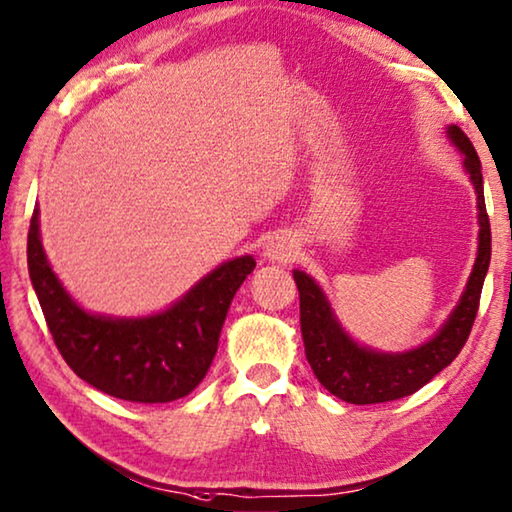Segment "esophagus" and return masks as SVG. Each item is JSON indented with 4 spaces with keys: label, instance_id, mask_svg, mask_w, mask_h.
I'll use <instances>...</instances> for the list:
<instances>
[{
    "label": "esophagus",
    "instance_id": "1",
    "mask_svg": "<svg viewBox=\"0 0 512 512\" xmlns=\"http://www.w3.org/2000/svg\"><path fill=\"white\" fill-rule=\"evenodd\" d=\"M264 257L269 262H289L294 257V241L287 237H273L264 243Z\"/></svg>",
    "mask_w": 512,
    "mask_h": 512
}]
</instances>
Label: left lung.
Segmentation results:
<instances>
[{
    "label": "left lung",
    "mask_w": 512,
    "mask_h": 512,
    "mask_svg": "<svg viewBox=\"0 0 512 512\" xmlns=\"http://www.w3.org/2000/svg\"><path fill=\"white\" fill-rule=\"evenodd\" d=\"M446 136H449L453 148L465 157L462 168H465L476 191L478 250L474 269L469 273L458 305L453 307L449 319L428 342L401 353H385L362 346L339 323L319 282L305 271L294 269L300 296V332H303L307 362H310L319 383L346 403H385L415 394L419 387H424L428 380L456 360L469 332H472L483 280L490 266V221L488 212H485L481 159H478L472 141L458 125L446 127Z\"/></svg>",
    "instance_id": "obj_1"
}]
</instances>
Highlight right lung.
I'll return each mask as SVG.
<instances>
[{"label":"right lung","instance_id":"add662e5","mask_svg":"<svg viewBox=\"0 0 512 512\" xmlns=\"http://www.w3.org/2000/svg\"><path fill=\"white\" fill-rule=\"evenodd\" d=\"M38 216L36 205L27 239L29 278L68 367L100 392L132 403H168L191 394L212 367L227 310L255 259H227L161 312L95 314L52 271Z\"/></svg>","mask_w":512,"mask_h":512}]
</instances>
